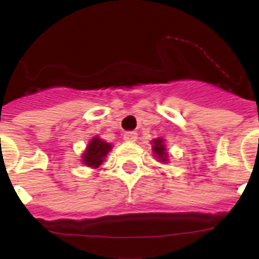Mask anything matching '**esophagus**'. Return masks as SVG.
<instances>
[{"instance_id":"34e87169","label":"esophagus","mask_w":259,"mask_h":259,"mask_svg":"<svg viewBox=\"0 0 259 259\" xmlns=\"http://www.w3.org/2000/svg\"><path fill=\"white\" fill-rule=\"evenodd\" d=\"M123 139H124L127 143H134V141L137 140V132H135V131L125 132L124 136H123Z\"/></svg>"}]
</instances>
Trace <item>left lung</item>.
<instances>
[{"label":"left lung","mask_w":259,"mask_h":259,"mask_svg":"<svg viewBox=\"0 0 259 259\" xmlns=\"http://www.w3.org/2000/svg\"><path fill=\"white\" fill-rule=\"evenodd\" d=\"M152 148H153V152H154L155 157L159 159V162L168 161V153H167L163 139H154V140H153Z\"/></svg>","instance_id":"left-lung-1"}]
</instances>
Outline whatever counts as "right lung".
<instances>
[{"label":"right lung","instance_id":"obj_1","mask_svg":"<svg viewBox=\"0 0 259 259\" xmlns=\"http://www.w3.org/2000/svg\"><path fill=\"white\" fill-rule=\"evenodd\" d=\"M111 148H113L111 144L101 140L100 137H93L92 140L89 141L85 152L83 153V159L81 161L88 167L97 168L100 164H102L105 157L111 150Z\"/></svg>","mask_w":259,"mask_h":259}]
</instances>
